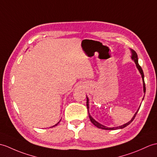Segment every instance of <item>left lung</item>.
<instances>
[{
    "instance_id": "1",
    "label": "left lung",
    "mask_w": 157,
    "mask_h": 157,
    "mask_svg": "<svg viewBox=\"0 0 157 157\" xmlns=\"http://www.w3.org/2000/svg\"><path fill=\"white\" fill-rule=\"evenodd\" d=\"M131 51H132V59L134 61V62H135V63H136V67H137V68H138V70H139V71H140V74H141V75H142V78H143V90H144V93H145V92H146V87H145V83H144V73H143V70H142L141 67L140 66L139 64H138L137 53H136L135 51H134V50H132V49H131ZM86 98H87L86 105H87V109H88V108H89V100H88V98H87V96H86ZM143 99H144V98H143ZM139 109H140V108L138 109L137 112L135 113V114L134 115L133 118H132V119H131L130 121H129L128 123H126V124H125L122 125V126H120L113 127V128H107V127H105V126H103V125L100 124V123H98V122H96V120H94V119L92 117V116H90V114H89V112H88V114H89V118H90V121L92 122L95 125L96 127H98V128H101V129H104V130H116V129H121V128H124V127H126V126H127L128 125H129L133 121V120L134 119V118H135V116H136V114H137L138 111L139 110Z\"/></svg>"
}]
</instances>
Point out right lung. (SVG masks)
I'll use <instances>...</instances> for the list:
<instances>
[{
  "mask_svg": "<svg viewBox=\"0 0 157 157\" xmlns=\"http://www.w3.org/2000/svg\"><path fill=\"white\" fill-rule=\"evenodd\" d=\"M59 122H58V123H57V124H56V125H54V126H52V127H54V126H57V124H59Z\"/></svg>",
  "mask_w": 157,
  "mask_h": 157,
  "instance_id": "obj_1",
  "label": "right lung"
}]
</instances>
